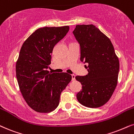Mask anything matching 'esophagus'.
Masks as SVG:
<instances>
[{
  "label": "esophagus",
  "mask_w": 134,
  "mask_h": 134,
  "mask_svg": "<svg viewBox=\"0 0 134 134\" xmlns=\"http://www.w3.org/2000/svg\"><path fill=\"white\" fill-rule=\"evenodd\" d=\"M71 77H72V81H74L75 80V75L74 74H72Z\"/></svg>",
  "instance_id": "esophagus-1"
}]
</instances>
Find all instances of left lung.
Instances as JSON below:
<instances>
[{
    "instance_id": "obj_1",
    "label": "left lung",
    "mask_w": 134,
    "mask_h": 134,
    "mask_svg": "<svg viewBox=\"0 0 134 134\" xmlns=\"http://www.w3.org/2000/svg\"><path fill=\"white\" fill-rule=\"evenodd\" d=\"M72 33L81 46L82 62L88 73L76 76L82 84L76 97L88 108H98L107 103L118 84L119 62L111 42L93 25H76Z\"/></svg>"
}]
</instances>
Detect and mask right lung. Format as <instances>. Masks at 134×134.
<instances>
[{
	"label": "right lung",
	"mask_w": 134,
	"mask_h": 134,
	"mask_svg": "<svg viewBox=\"0 0 134 134\" xmlns=\"http://www.w3.org/2000/svg\"><path fill=\"white\" fill-rule=\"evenodd\" d=\"M68 26L37 29L24 42L16 63L21 93L27 105L39 113L57 108L60 95L71 81L66 72H50L51 54L55 45L69 31Z\"/></svg>",
	"instance_id": "obj_1"
}]
</instances>
